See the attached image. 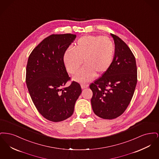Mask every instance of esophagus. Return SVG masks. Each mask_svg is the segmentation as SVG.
<instances>
[{
    "mask_svg": "<svg viewBox=\"0 0 159 159\" xmlns=\"http://www.w3.org/2000/svg\"><path fill=\"white\" fill-rule=\"evenodd\" d=\"M89 86V84H87V83H82L81 84V87L82 89H84V88H86Z\"/></svg>",
    "mask_w": 159,
    "mask_h": 159,
    "instance_id": "esophagus-1",
    "label": "esophagus"
}]
</instances>
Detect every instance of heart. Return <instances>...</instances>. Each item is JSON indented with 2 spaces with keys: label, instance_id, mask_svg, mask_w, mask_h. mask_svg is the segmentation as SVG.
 Listing matches in <instances>:
<instances>
[{
  "label": "heart",
  "instance_id": "heart-1",
  "mask_svg": "<svg viewBox=\"0 0 159 159\" xmlns=\"http://www.w3.org/2000/svg\"><path fill=\"white\" fill-rule=\"evenodd\" d=\"M115 46L110 38L101 36H84L78 39L75 48H69L64 55L66 68L71 75L77 72L83 62L85 65L75 79L80 82L90 80L95 74L101 75L113 61Z\"/></svg>",
  "mask_w": 159,
  "mask_h": 159
}]
</instances>
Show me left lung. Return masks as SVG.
<instances>
[{
    "mask_svg": "<svg viewBox=\"0 0 159 159\" xmlns=\"http://www.w3.org/2000/svg\"><path fill=\"white\" fill-rule=\"evenodd\" d=\"M115 43L113 61L102 76L91 83L92 110L104 119L118 117L132 98L137 83L135 56L120 38L111 34Z\"/></svg>",
    "mask_w": 159,
    "mask_h": 159,
    "instance_id": "8db88e82",
    "label": "left lung"
}]
</instances>
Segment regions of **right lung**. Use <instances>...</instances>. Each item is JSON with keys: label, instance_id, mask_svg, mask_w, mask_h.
I'll list each match as a JSON object with an SVG mask.
<instances>
[{"label": "right lung", "instance_id": "obj_1", "mask_svg": "<svg viewBox=\"0 0 159 159\" xmlns=\"http://www.w3.org/2000/svg\"><path fill=\"white\" fill-rule=\"evenodd\" d=\"M73 34H52L31 52L27 64L25 82L31 98L38 111L50 121L70 117L82 93L80 84L70 80L64 62V55L76 39Z\"/></svg>", "mask_w": 159, "mask_h": 159}]
</instances>
